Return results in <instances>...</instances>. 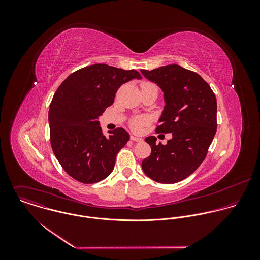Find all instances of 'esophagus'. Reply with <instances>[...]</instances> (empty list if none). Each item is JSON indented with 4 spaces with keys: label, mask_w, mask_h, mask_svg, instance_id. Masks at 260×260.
Wrapping results in <instances>:
<instances>
[{
    "label": "esophagus",
    "mask_w": 260,
    "mask_h": 260,
    "mask_svg": "<svg viewBox=\"0 0 260 260\" xmlns=\"http://www.w3.org/2000/svg\"><path fill=\"white\" fill-rule=\"evenodd\" d=\"M130 139H131L132 141H135V142H141V141H143L142 138L136 137V136H134V135H131V136H130Z\"/></svg>",
    "instance_id": "34e87169"
}]
</instances>
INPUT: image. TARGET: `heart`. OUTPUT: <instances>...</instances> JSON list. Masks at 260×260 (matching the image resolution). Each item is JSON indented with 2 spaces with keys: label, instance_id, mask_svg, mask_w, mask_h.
I'll list each match as a JSON object with an SVG mask.
<instances>
[{
  "label": "heart",
  "instance_id": "b5f03b06",
  "mask_svg": "<svg viewBox=\"0 0 260 260\" xmlns=\"http://www.w3.org/2000/svg\"><path fill=\"white\" fill-rule=\"evenodd\" d=\"M149 85H153L151 83H143L142 84V87L143 86H149ZM147 120L145 117L143 116H135V117H132L129 121V125L130 127L134 130V131H140L142 129V127L146 124Z\"/></svg>",
  "mask_w": 260,
  "mask_h": 260
}]
</instances>
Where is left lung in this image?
<instances>
[{"mask_svg": "<svg viewBox=\"0 0 260 260\" xmlns=\"http://www.w3.org/2000/svg\"><path fill=\"white\" fill-rule=\"evenodd\" d=\"M164 92L165 107L156 133H172L166 145L149 136L151 154L142 161L144 173L152 180L171 184L191 175L205 159L217 130L215 94L200 75L179 65L141 70Z\"/></svg>", "mask_w": 260, "mask_h": 260, "instance_id": "1", "label": "left lung"}]
</instances>
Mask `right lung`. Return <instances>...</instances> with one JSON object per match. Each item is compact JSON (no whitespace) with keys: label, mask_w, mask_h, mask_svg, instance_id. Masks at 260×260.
Segmentation results:
<instances>
[{"label":"right lung","mask_w":260,"mask_h":260,"mask_svg":"<svg viewBox=\"0 0 260 260\" xmlns=\"http://www.w3.org/2000/svg\"><path fill=\"white\" fill-rule=\"evenodd\" d=\"M136 70L106 64L84 67L69 75L58 87L50 104V141L59 163L75 180L92 184L110 175L118 152L129 141L123 128L104 136L98 117L111 106L117 90Z\"/></svg>","instance_id":"right-lung-1"}]
</instances>
